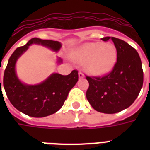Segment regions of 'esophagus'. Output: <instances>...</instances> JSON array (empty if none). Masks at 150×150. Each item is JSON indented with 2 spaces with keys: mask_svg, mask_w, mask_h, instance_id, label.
<instances>
[{
  "mask_svg": "<svg viewBox=\"0 0 150 150\" xmlns=\"http://www.w3.org/2000/svg\"><path fill=\"white\" fill-rule=\"evenodd\" d=\"M79 77L80 79L83 78V77H84V75H83V73L82 71H79Z\"/></svg>",
  "mask_w": 150,
  "mask_h": 150,
  "instance_id": "34e87169",
  "label": "esophagus"
}]
</instances>
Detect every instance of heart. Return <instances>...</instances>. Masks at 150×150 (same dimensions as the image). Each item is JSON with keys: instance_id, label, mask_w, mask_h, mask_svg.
Wrapping results in <instances>:
<instances>
[{"instance_id": "obj_1", "label": "heart", "mask_w": 150, "mask_h": 150, "mask_svg": "<svg viewBox=\"0 0 150 150\" xmlns=\"http://www.w3.org/2000/svg\"><path fill=\"white\" fill-rule=\"evenodd\" d=\"M117 53L111 43L88 42L72 53V59L80 63L85 62V69L90 74L103 75L112 71L115 66Z\"/></svg>"}]
</instances>
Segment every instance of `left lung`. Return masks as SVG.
I'll list each match as a JSON object with an SVG mask.
<instances>
[{
	"instance_id": "left-lung-1",
	"label": "left lung",
	"mask_w": 150,
	"mask_h": 150,
	"mask_svg": "<svg viewBox=\"0 0 150 150\" xmlns=\"http://www.w3.org/2000/svg\"><path fill=\"white\" fill-rule=\"evenodd\" d=\"M112 40L117 60L112 71L102 77L86 76L89 88L86 92L88 102L95 110L113 114L129 108L138 96L143 85V70L138 53L129 44L114 37Z\"/></svg>"
}]
</instances>
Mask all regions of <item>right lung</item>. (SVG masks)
Wrapping results in <instances>:
<instances>
[{
    "label": "right lung",
    "mask_w": 150,
    "mask_h": 150,
    "mask_svg": "<svg viewBox=\"0 0 150 150\" xmlns=\"http://www.w3.org/2000/svg\"><path fill=\"white\" fill-rule=\"evenodd\" d=\"M33 43L46 46L56 52L62 46L57 41L34 38L25 46L17 48L8 59L4 73L3 85L7 97L18 111L32 117H44L55 113L62 108L69 91L78 81V71L74 70L67 75L54 73L37 85L21 83L15 71L16 62ZM58 62L60 63L62 60L59 59Z\"/></svg>",
    "instance_id": "right-lung-1"
}]
</instances>
